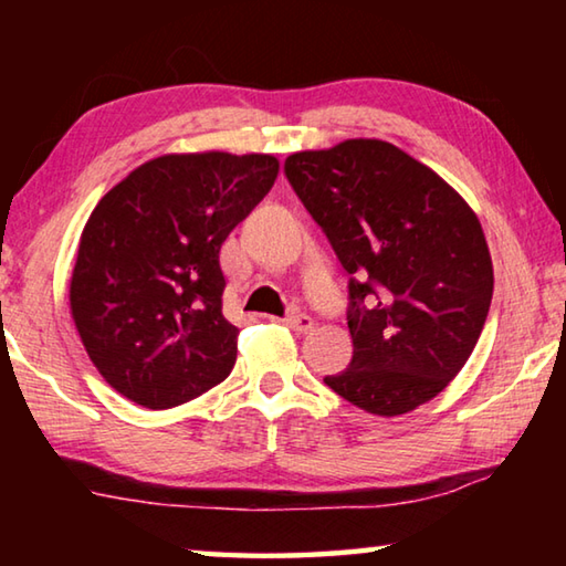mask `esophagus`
I'll use <instances>...</instances> for the list:
<instances>
[{
  "label": "esophagus",
  "instance_id": "1",
  "mask_svg": "<svg viewBox=\"0 0 566 566\" xmlns=\"http://www.w3.org/2000/svg\"><path fill=\"white\" fill-rule=\"evenodd\" d=\"M280 322L286 324L290 329H294L296 334H306L314 329V319L310 317V314H302V312H294V314H290V317H284Z\"/></svg>",
  "mask_w": 566,
  "mask_h": 566
}]
</instances>
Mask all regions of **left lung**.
<instances>
[{"label":"left lung","instance_id":"1","mask_svg":"<svg viewBox=\"0 0 566 566\" xmlns=\"http://www.w3.org/2000/svg\"><path fill=\"white\" fill-rule=\"evenodd\" d=\"M284 175L349 274L352 361L324 385L379 417L437 397L492 304L476 214L432 169L379 139L296 151Z\"/></svg>","mask_w":566,"mask_h":566}]
</instances>
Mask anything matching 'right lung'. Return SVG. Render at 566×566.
Returning <instances> with one entry per match:
<instances>
[{"mask_svg": "<svg viewBox=\"0 0 566 566\" xmlns=\"http://www.w3.org/2000/svg\"><path fill=\"white\" fill-rule=\"evenodd\" d=\"M270 155H167L94 207L70 304L90 359L147 409H169L224 381L237 334L222 314L219 249L272 189Z\"/></svg>", "mask_w": 566, "mask_h": 566, "instance_id": "obj_1", "label": "right lung"}]
</instances>
